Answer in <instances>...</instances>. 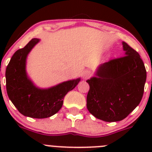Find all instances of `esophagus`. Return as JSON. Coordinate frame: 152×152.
I'll return each mask as SVG.
<instances>
[{"label": "esophagus", "instance_id": "obj_1", "mask_svg": "<svg viewBox=\"0 0 152 152\" xmlns=\"http://www.w3.org/2000/svg\"><path fill=\"white\" fill-rule=\"evenodd\" d=\"M91 76V73L89 70H85V71L83 72L82 73V77H83L84 79H87Z\"/></svg>", "mask_w": 152, "mask_h": 152}]
</instances>
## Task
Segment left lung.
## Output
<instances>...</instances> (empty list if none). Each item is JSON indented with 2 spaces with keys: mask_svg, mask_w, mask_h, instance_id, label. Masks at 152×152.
Returning <instances> with one entry per match:
<instances>
[{
  "mask_svg": "<svg viewBox=\"0 0 152 152\" xmlns=\"http://www.w3.org/2000/svg\"><path fill=\"white\" fill-rule=\"evenodd\" d=\"M124 56L110 59L98 68L97 76L87 79V107L98 119L120 121L141 101L146 70L139 53L123 42Z\"/></svg>",
  "mask_w": 152,
  "mask_h": 152,
  "instance_id": "1",
  "label": "left lung"
}]
</instances>
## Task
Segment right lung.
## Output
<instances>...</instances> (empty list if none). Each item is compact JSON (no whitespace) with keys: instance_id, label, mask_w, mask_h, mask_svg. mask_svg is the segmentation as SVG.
<instances>
[{"instance_id":"1","label":"right lung","mask_w":152,"mask_h":152,"mask_svg":"<svg viewBox=\"0 0 152 152\" xmlns=\"http://www.w3.org/2000/svg\"><path fill=\"white\" fill-rule=\"evenodd\" d=\"M39 41L34 38L14 53L6 70V86L11 102L21 114L33 118H45L60 110L65 95L76 87L80 79L48 89H39L34 85L27 76L26 62L28 53Z\"/></svg>"}]
</instances>
